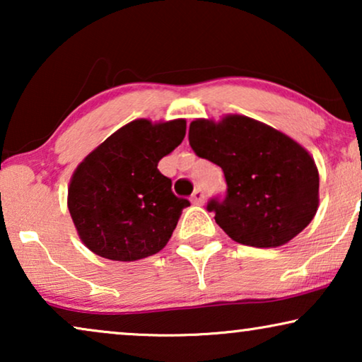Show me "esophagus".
Wrapping results in <instances>:
<instances>
[{"mask_svg": "<svg viewBox=\"0 0 362 362\" xmlns=\"http://www.w3.org/2000/svg\"><path fill=\"white\" fill-rule=\"evenodd\" d=\"M191 202H192V204H196V206L204 204V192H202V189H196L194 192H192Z\"/></svg>", "mask_w": 362, "mask_h": 362, "instance_id": "esophagus-1", "label": "esophagus"}]
</instances>
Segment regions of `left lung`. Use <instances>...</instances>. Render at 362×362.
Returning a JSON list of instances; mask_svg holds the SVG:
<instances>
[{"instance_id":"obj_1","label":"left lung","mask_w":362,"mask_h":362,"mask_svg":"<svg viewBox=\"0 0 362 362\" xmlns=\"http://www.w3.org/2000/svg\"><path fill=\"white\" fill-rule=\"evenodd\" d=\"M189 145L224 171L226 197L211 199L207 211L232 240L280 247L313 221L320 204L318 168L285 133L244 115H226L221 122L197 118L189 125Z\"/></svg>"}]
</instances>
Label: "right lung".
I'll return each instance as SVG.
<instances>
[{"instance_id":"add662e5","label":"right lung","mask_w":362,"mask_h":362,"mask_svg":"<svg viewBox=\"0 0 362 362\" xmlns=\"http://www.w3.org/2000/svg\"><path fill=\"white\" fill-rule=\"evenodd\" d=\"M186 135V120H133L86 156L69 185L67 207L81 240L108 260L158 254L189 201L176 197L158 163Z\"/></svg>"}]
</instances>
